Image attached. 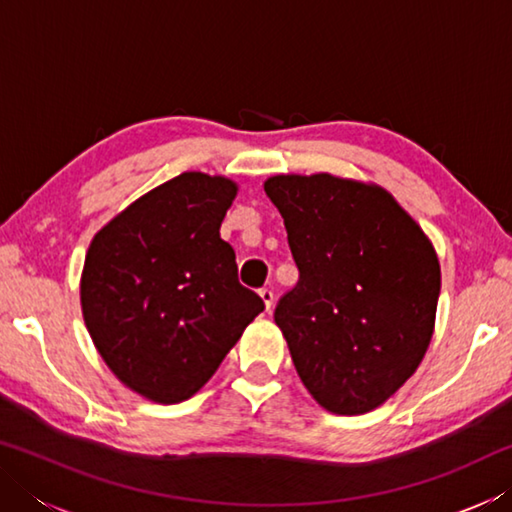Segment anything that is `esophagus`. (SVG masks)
Listing matches in <instances>:
<instances>
[{"mask_svg":"<svg viewBox=\"0 0 512 512\" xmlns=\"http://www.w3.org/2000/svg\"><path fill=\"white\" fill-rule=\"evenodd\" d=\"M259 296H262V300H264V305H266V311H271V307H273V300H275V296H273V291L268 289V287H264L262 291H259Z\"/></svg>","mask_w":512,"mask_h":512,"instance_id":"esophagus-1","label":"esophagus"}]
</instances>
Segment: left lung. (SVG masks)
Returning a JSON list of instances; mask_svg holds the SVG:
<instances>
[{
    "mask_svg": "<svg viewBox=\"0 0 512 512\" xmlns=\"http://www.w3.org/2000/svg\"><path fill=\"white\" fill-rule=\"evenodd\" d=\"M300 271L275 307L302 384L323 409L359 415L384 404L429 348L440 296L431 241L377 185L314 173L273 176Z\"/></svg>",
    "mask_w": 512,
    "mask_h": 512,
    "instance_id": "8db88e82",
    "label": "left lung"
}]
</instances>
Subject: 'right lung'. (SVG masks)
<instances>
[{
	"label": "right lung",
	"mask_w": 512,
	"mask_h": 512,
	"mask_svg": "<svg viewBox=\"0 0 512 512\" xmlns=\"http://www.w3.org/2000/svg\"><path fill=\"white\" fill-rule=\"evenodd\" d=\"M228 178L187 171L94 235L81 277L85 327L121 384L176 404L201 391L264 300L241 287L219 235Z\"/></svg>",
	"instance_id": "1"
}]
</instances>
